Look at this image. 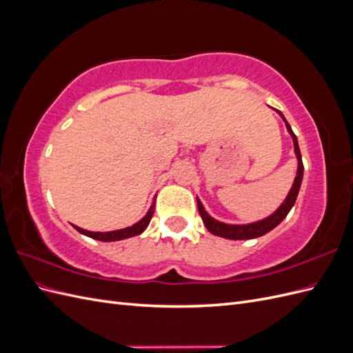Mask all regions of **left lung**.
Instances as JSON below:
<instances>
[{"label":"left lung","mask_w":353,"mask_h":353,"mask_svg":"<svg viewBox=\"0 0 353 353\" xmlns=\"http://www.w3.org/2000/svg\"><path fill=\"white\" fill-rule=\"evenodd\" d=\"M279 114L283 117V121L285 122L287 126V131L290 132V135L293 137V144H294V153L297 156V174L294 178V183L293 187L290 190V193L285 197V200L283 201V205L276 209L271 216L265 218L259 222H253V223H248V225H230V223H223L219 222L216 219H213L209 213L203 208L201 201L197 199V208H199V213L203 219V223H205L206 228L215 234V236L223 237V239H230V240H249V239H256V237H261L263 234L270 232L271 230H274L279 223L287 216V213L290 212V209L294 206V201L297 199L299 194V190H301V184H302V178H303V162H302V154L301 150H299V144H297V138L294 135V132L292 131V126L288 125V122L285 121V117L283 116V113L280 110Z\"/></svg>","instance_id":"1"}]
</instances>
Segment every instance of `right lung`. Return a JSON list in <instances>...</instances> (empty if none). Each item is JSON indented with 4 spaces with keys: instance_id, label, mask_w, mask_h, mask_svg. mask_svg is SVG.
<instances>
[{
    "instance_id": "1",
    "label": "right lung",
    "mask_w": 353,
    "mask_h": 353,
    "mask_svg": "<svg viewBox=\"0 0 353 353\" xmlns=\"http://www.w3.org/2000/svg\"><path fill=\"white\" fill-rule=\"evenodd\" d=\"M156 200H153L150 209H148L147 215L140 221L134 223L132 227H128L123 230H116V231H109V232H92V231H87V230H82L77 225H73V228L79 231L81 234L87 237H91L94 240H100V241H117V240H123V239H130L134 236H138V234H141L147 227L148 223H150L152 218H153V213H154V206H156Z\"/></svg>"
}]
</instances>
